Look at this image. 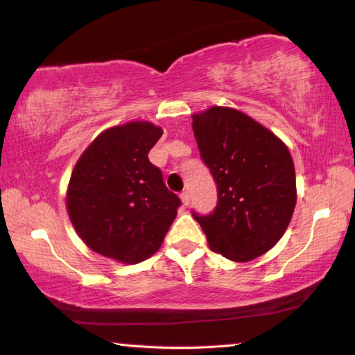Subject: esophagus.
<instances>
[{
  "instance_id": "obj_1",
  "label": "esophagus",
  "mask_w": 355,
  "mask_h": 355,
  "mask_svg": "<svg viewBox=\"0 0 355 355\" xmlns=\"http://www.w3.org/2000/svg\"><path fill=\"white\" fill-rule=\"evenodd\" d=\"M180 199H182V202H183V205L184 207H188L189 205V199H191V197H189V192L188 191H184V192H182V194H180Z\"/></svg>"
}]
</instances>
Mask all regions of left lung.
<instances>
[{
  "instance_id": "1",
  "label": "left lung",
  "mask_w": 355,
  "mask_h": 355,
  "mask_svg": "<svg viewBox=\"0 0 355 355\" xmlns=\"http://www.w3.org/2000/svg\"><path fill=\"white\" fill-rule=\"evenodd\" d=\"M200 156L218 183L213 214L197 216L209 249L236 263L271 250L296 207V172L285 142L235 107L192 116Z\"/></svg>"
}]
</instances>
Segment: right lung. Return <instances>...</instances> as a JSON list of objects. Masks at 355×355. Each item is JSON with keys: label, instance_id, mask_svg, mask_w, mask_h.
Here are the masks:
<instances>
[{"label": "right lung", "instance_id": "right-lung-1", "mask_svg": "<svg viewBox=\"0 0 355 355\" xmlns=\"http://www.w3.org/2000/svg\"><path fill=\"white\" fill-rule=\"evenodd\" d=\"M161 135V127L141 120L107 128L71 171V225L89 249L117 263L136 264L152 257L182 203L148 161Z\"/></svg>", "mask_w": 355, "mask_h": 355}]
</instances>
